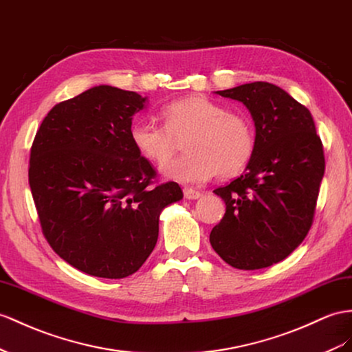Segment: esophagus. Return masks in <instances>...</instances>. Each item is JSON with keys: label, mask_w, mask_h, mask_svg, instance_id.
Returning <instances> with one entry per match:
<instances>
[{"label": "esophagus", "mask_w": 352, "mask_h": 352, "mask_svg": "<svg viewBox=\"0 0 352 352\" xmlns=\"http://www.w3.org/2000/svg\"><path fill=\"white\" fill-rule=\"evenodd\" d=\"M183 193H184L186 199H188V201H190V199L193 201V199H197V197H201V192L195 190V188H192V187H184Z\"/></svg>", "instance_id": "esophagus-1"}]
</instances>
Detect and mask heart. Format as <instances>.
<instances>
[{
    "mask_svg": "<svg viewBox=\"0 0 352 352\" xmlns=\"http://www.w3.org/2000/svg\"><path fill=\"white\" fill-rule=\"evenodd\" d=\"M165 124L137 120L131 141L140 155L153 164H164L186 138L184 155L169 160L162 170L182 183H204L238 175L256 151L254 124L245 114L229 113L228 107L195 95L169 102L162 110Z\"/></svg>",
    "mask_w": 352,
    "mask_h": 352,
    "instance_id": "b5f03b06",
    "label": "heart"
}]
</instances>
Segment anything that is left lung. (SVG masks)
I'll return each instance as SVG.
<instances>
[{
  "label": "left lung",
  "instance_id": "8db88e82",
  "mask_svg": "<svg viewBox=\"0 0 352 352\" xmlns=\"http://www.w3.org/2000/svg\"><path fill=\"white\" fill-rule=\"evenodd\" d=\"M217 95L244 104L256 126L245 173L214 193L226 204L210 242L228 265L254 270L281 262L312 226L326 168L308 108L272 83L254 82Z\"/></svg>",
  "mask_w": 352,
  "mask_h": 352
}]
</instances>
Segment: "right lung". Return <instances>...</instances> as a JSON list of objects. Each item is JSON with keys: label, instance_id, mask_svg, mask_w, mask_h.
<instances>
[{"label": "right lung", "instance_id": "obj_1", "mask_svg": "<svg viewBox=\"0 0 352 352\" xmlns=\"http://www.w3.org/2000/svg\"><path fill=\"white\" fill-rule=\"evenodd\" d=\"M146 99L95 86L53 107L32 142L28 177L43 235L92 276L137 272L157 242L162 210L183 197L174 182L156 184L132 146V117Z\"/></svg>", "mask_w": 352, "mask_h": 352}]
</instances>
